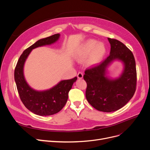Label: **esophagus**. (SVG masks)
<instances>
[{
    "label": "esophagus",
    "instance_id": "34e87169",
    "mask_svg": "<svg viewBox=\"0 0 150 150\" xmlns=\"http://www.w3.org/2000/svg\"><path fill=\"white\" fill-rule=\"evenodd\" d=\"M77 77L79 78V79H81V78L83 77V72H79L78 73V74H77Z\"/></svg>",
    "mask_w": 150,
    "mask_h": 150
}]
</instances>
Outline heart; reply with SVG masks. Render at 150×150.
I'll return each mask as SVG.
<instances>
[{
	"label": "heart",
	"mask_w": 150,
	"mask_h": 150,
	"mask_svg": "<svg viewBox=\"0 0 150 150\" xmlns=\"http://www.w3.org/2000/svg\"><path fill=\"white\" fill-rule=\"evenodd\" d=\"M106 52V47L102 43H98L96 40L89 39L84 43L77 53L79 59H84L91 52L88 58L89 64H96L103 58Z\"/></svg>",
	"instance_id": "obj_1"
}]
</instances>
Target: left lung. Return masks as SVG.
Masks as SVG:
<instances>
[{
  "instance_id": "left-lung-1",
  "label": "left lung",
  "mask_w": 150,
  "mask_h": 150,
  "mask_svg": "<svg viewBox=\"0 0 150 150\" xmlns=\"http://www.w3.org/2000/svg\"><path fill=\"white\" fill-rule=\"evenodd\" d=\"M111 44L109 56L99 64L86 69L83 76L87 83L86 97L98 111L111 112L123 107L133 97L136 89V61L132 52L120 41L108 38ZM122 61L124 70L116 79L106 76V68L114 60Z\"/></svg>"
}]
</instances>
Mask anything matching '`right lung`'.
<instances>
[{
  "mask_svg": "<svg viewBox=\"0 0 150 150\" xmlns=\"http://www.w3.org/2000/svg\"><path fill=\"white\" fill-rule=\"evenodd\" d=\"M59 34L39 39L23 52L14 70V80L20 98L31 112L41 116H48L59 112L66 105L68 93L77 77L62 80L53 88L44 91H37L31 88L23 76V65L30 53L38 47L50 45L56 42Z\"/></svg>",
  "mask_w": 150,
  "mask_h": 150,
  "instance_id": "1",
  "label": "right lung"
}]
</instances>
